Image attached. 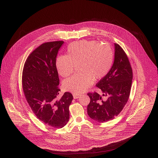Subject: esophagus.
I'll use <instances>...</instances> for the list:
<instances>
[{
    "label": "esophagus",
    "mask_w": 158,
    "mask_h": 158,
    "mask_svg": "<svg viewBox=\"0 0 158 158\" xmlns=\"http://www.w3.org/2000/svg\"><path fill=\"white\" fill-rule=\"evenodd\" d=\"M80 96H81V95H79V94H73V98H74V99H78Z\"/></svg>",
    "instance_id": "34e87169"
}]
</instances>
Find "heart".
Masks as SVG:
<instances>
[{
	"mask_svg": "<svg viewBox=\"0 0 158 158\" xmlns=\"http://www.w3.org/2000/svg\"><path fill=\"white\" fill-rule=\"evenodd\" d=\"M67 55L59 56L56 59L59 74L67 77L78 65L80 72L65 80L63 87L67 91L79 94L91 86L93 79L98 80L110 71L114 60V52L108 42L96 40H79L69 45Z\"/></svg>",
	"mask_w": 158,
	"mask_h": 158,
	"instance_id": "heart-1",
	"label": "heart"
}]
</instances>
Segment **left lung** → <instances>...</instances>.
<instances>
[{"label": "left lung", "mask_w": 158, "mask_h": 158, "mask_svg": "<svg viewBox=\"0 0 158 158\" xmlns=\"http://www.w3.org/2000/svg\"><path fill=\"white\" fill-rule=\"evenodd\" d=\"M132 80V71L128 57L119 45L114 43V63L96 84L102 95L96 92L87 94L91 99L87 106L89 116L98 123L107 122L117 116L127 102Z\"/></svg>", "instance_id": "left-lung-1"}]
</instances>
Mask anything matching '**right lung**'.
<instances>
[{
	"label": "right lung",
	"instance_id": "1",
	"mask_svg": "<svg viewBox=\"0 0 158 158\" xmlns=\"http://www.w3.org/2000/svg\"><path fill=\"white\" fill-rule=\"evenodd\" d=\"M63 44L54 41L40 45L29 56L22 71V88L29 106L39 120L54 128L68 123L73 99L68 92L58 98L60 90L56 57Z\"/></svg>",
	"mask_w": 158,
	"mask_h": 158
}]
</instances>
